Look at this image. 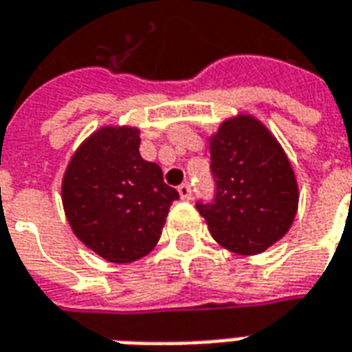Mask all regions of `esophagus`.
Listing matches in <instances>:
<instances>
[{
	"label": "esophagus",
	"instance_id": "esophagus-1",
	"mask_svg": "<svg viewBox=\"0 0 352 352\" xmlns=\"http://www.w3.org/2000/svg\"><path fill=\"white\" fill-rule=\"evenodd\" d=\"M177 190H179V196H181V199H184V201H190L192 199V186L190 184H181V186H179V188H177Z\"/></svg>",
	"mask_w": 352,
	"mask_h": 352
}]
</instances>
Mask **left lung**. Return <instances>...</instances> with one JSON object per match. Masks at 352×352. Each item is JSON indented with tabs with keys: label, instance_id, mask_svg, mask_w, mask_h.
Here are the masks:
<instances>
[{
	"label": "left lung",
	"instance_id": "left-lung-1",
	"mask_svg": "<svg viewBox=\"0 0 352 352\" xmlns=\"http://www.w3.org/2000/svg\"><path fill=\"white\" fill-rule=\"evenodd\" d=\"M214 196L198 201L219 245L258 254L279 241L298 209V184L287 154L264 124L249 115L222 122L211 138Z\"/></svg>",
	"mask_w": 352,
	"mask_h": 352
}]
</instances>
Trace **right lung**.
<instances>
[{
    "label": "right lung",
    "mask_w": 352,
    "mask_h": 352,
    "mask_svg": "<svg viewBox=\"0 0 352 352\" xmlns=\"http://www.w3.org/2000/svg\"><path fill=\"white\" fill-rule=\"evenodd\" d=\"M179 192L139 154V130L105 126L73 154L62 183L75 236L101 258L128 264L153 251Z\"/></svg>",
    "instance_id": "1"
}]
</instances>
